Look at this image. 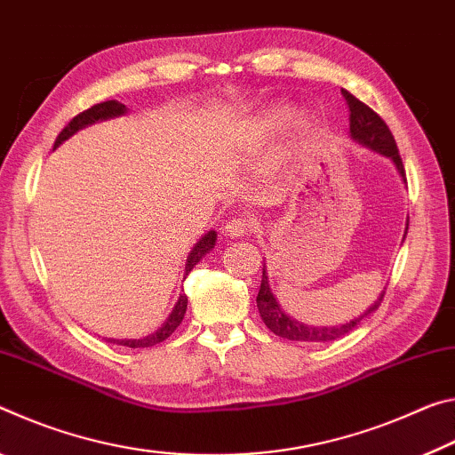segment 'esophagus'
Wrapping results in <instances>:
<instances>
[{"mask_svg":"<svg viewBox=\"0 0 455 455\" xmlns=\"http://www.w3.org/2000/svg\"><path fill=\"white\" fill-rule=\"evenodd\" d=\"M251 228H254V221L251 220H245V218H232L228 221V226L223 228V232L229 237H242L248 232H251Z\"/></svg>","mask_w":455,"mask_h":455,"instance_id":"1","label":"esophagus"}]
</instances>
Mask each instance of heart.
I'll list each match as a JSON object with an SVG mask.
<instances>
[{
  "mask_svg": "<svg viewBox=\"0 0 455 455\" xmlns=\"http://www.w3.org/2000/svg\"><path fill=\"white\" fill-rule=\"evenodd\" d=\"M292 121V108L288 104H267L266 108L259 110L256 116H251L248 123L243 126V143L245 147L256 148L259 145H264L267 139H272L274 135L288 126V123ZM310 124L304 123L300 126V132H308Z\"/></svg>",
  "mask_w": 455,
  "mask_h": 455,
  "instance_id": "b5f03b06",
  "label": "heart"
}]
</instances>
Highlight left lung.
<instances>
[{
    "instance_id": "1",
    "label": "left lung",
    "mask_w": 455,
    "mask_h": 455,
    "mask_svg": "<svg viewBox=\"0 0 455 455\" xmlns=\"http://www.w3.org/2000/svg\"><path fill=\"white\" fill-rule=\"evenodd\" d=\"M342 96H345V100L348 104V110H351V116H348V121H351V137L355 140H359L361 145L373 148V151H379L385 157H389L393 163H395V167L399 171V175L405 179V167H403V161L399 157V148L395 139H393L389 126L385 124V121L381 116H379L373 108H369L367 104L361 102L359 99H355L351 92L347 91H340ZM409 226V223H407ZM385 292L377 298V302L371 307L364 315H361L359 318L351 320V323L347 324H340V326H307L302 323H296L294 318L286 316L282 308L278 307L276 298H274L270 284H267V274H266V266L262 267V284H259V292H258V310H259V316L266 323L267 329H270L274 334H278L282 339H288V340H307V342H329L334 339H340L345 337L347 332H351L356 324L361 323L364 316H369L371 312H375L379 308V304H381Z\"/></svg>"
}]
</instances>
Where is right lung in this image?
Masks as SVG:
<instances>
[{"instance_id":"1","label":"right lung","mask_w":455,"mask_h":455,"mask_svg":"<svg viewBox=\"0 0 455 455\" xmlns=\"http://www.w3.org/2000/svg\"><path fill=\"white\" fill-rule=\"evenodd\" d=\"M126 108L124 104H121L118 100H104V102H99L94 104V107L82 110L80 115H76L72 118V121L64 126L62 132L56 137V143H54V148L62 143V140H66L68 137H72L74 132L84 129V126L88 124H94L96 121H107V118H113V116H118V115H124ZM215 240H218V234L213 232H207L201 240L196 243V248L191 250V254L188 258V264H185V276L193 270V266H196L201 258H204L207 251H210L213 245H215ZM185 310H188V296L181 294L179 296V300L175 304L173 312H171L167 323L161 326V329L157 332L148 334V337L145 339H139V340H110V342H116V345H124V347H131V348H145V347H155L159 345V342H163L165 339H169L171 334H173L177 331V326L181 324V320L185 316Z\"/></svg>"}]
</instances>
